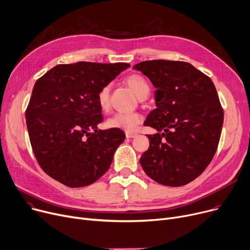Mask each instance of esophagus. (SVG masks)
Here are the masks:
<instances>
[{
    "instance_id": "obj_1",
    "label": "esophagus",
    "mask_w": 250,
    "mask_h": 250,
    "mask_svg": "<svg viewBox=\"0 0 250 250\" xmlns=\"http://www.w3.org/2000/svg\"><path fill=\"white\" fill-rule=\"evenodd\" d=\"M125 134L127 138H134L137 136V133H135V132H130V131H126Z\"/></svg>"
}]
</instances>
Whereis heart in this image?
I'll use <instances>...</instances> for the list:
<instances>
[{
  "instance_id": "b5f03b06",
  "label": "heart",
  "mask_w": 250,
  "mask_h": 250,
  "mask_svg": "<svg viewBox=\"0 0 250 250\" xmlns=\"http://www.w3.org/2000/svg\"><path fill=\"white\" fill-rule=\"evenodd\" d=\"M127 84L131 87L135 95L141 99L146 98L150 92L149 84L142 76L131 75L126 79ZM98 104L101 109L106 110L110 102V84L103 86L97 95ZM142 117L137 113H123L119 112L113 115L108 119L107 125L111 128H119L126 131H134L137 125L141 122Z\"/></svg>"
}]
</instances>
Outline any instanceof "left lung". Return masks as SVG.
Here are the masks:
<instances>
[{"label": "left lung", "instance_id": "obj_1", "mask_svg": "<svg viewBox=\"0 0 250 250\" xmlns=\"http://www.w3.org/2000/svg\"><path fill=\"white\" fill-rule=\"evenodd\" d=\"M155 86V106L144 122L158 133L147 135L140 158L145 173L158 184L185 186L206 169L218 147L224 113L209 77L188 62L137 63Z\"/></svg>", "mask_w": 250, "mask_h": 250}]
</instances>
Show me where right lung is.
<instances>
[{"label":"right lung","instance_id":"right-lung-1","mask_svg":"<svg viewBox=\"0 0 250 250\" xmlns=\"http://www.w3.org/2000/svg\"><path fill=\"white\" fill-rule=\"evenodd\" d=\"M129 63L58 64L38 79L26 124L34 155L49 177L69 188L89 186L110 167L125 134L100 130L97 95Z\"/></svg>","mask_w":250,"mask_h":250}]
</instances>
